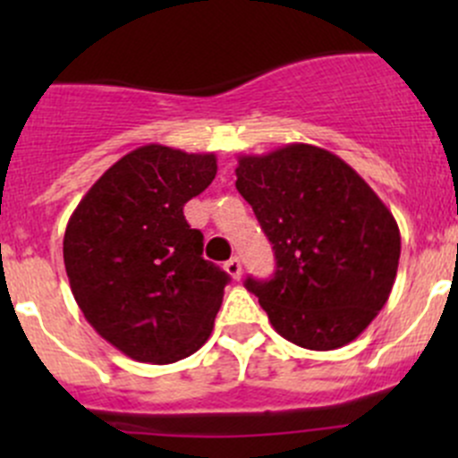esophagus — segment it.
Instances as JSON below:
<instances>
[{
    "mask_svg": "<svg viewBox=\"0 0 458 458\" xmlns=\"http://www.w3.org/2000/svg\"><path fill=\"white\" fill-rule=\"evenodd\" d=\"M224 267H225V272L233 276V279H242V261H239L237 257L228 259V261L224 263Z\"/></svg>",
    "mask_w": 458,
    "mask_h": 458,
    "instance_id": "1",
    "label": "esophagus"
}]
</instances>
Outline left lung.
<instances>
[{"instance_id": "8db88e82", "label": "left lung", "mask_w": 458, "mask_h": 458, "mask_svg": "<svg viewBox=\"0 0 458 458\" xmlns=\"http://www.w3.org/2000/svg\"><path fill=\"white\" fill-rule=\"evenodd\" d=\"M237 191L275 250L270 281L246 279L272 327L306 350L357 339L396 279V219L366 179L312 143L239 155Z\"/></svg>"}]
</instances>
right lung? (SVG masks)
<instances>
[{
  "label": "right lung",
  "instance_id": "obj_1",
  "mask_svg": "<svg viewBox=\"0 0 458 458\" xmlns=\"http://www.w3.org/2000/svg\"><path fill=\"white\" fill-rule=\"evenodd\" d=\"M216 174L212 152L148 143L110 165L64 234L72 297L101 339L141 363H174L210 336L230 281L206 261L183 206Z\"/></svg>",
  "mask_w": 458,
  "mask_h": 458
}]
</instances>
